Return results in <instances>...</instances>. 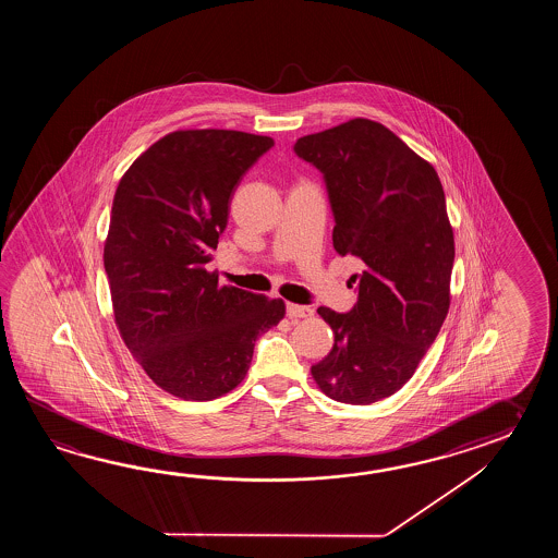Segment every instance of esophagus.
Masks as SVG:
<instances>
[{"mask_svg":"<svg viewBox=\"0 0 558 558\" xmlns=\"http://www.w3.org/2000/svg\"><path fill=\"white\" fill-rule=\"evenodd\" d=\"M313 315V308L305 305H295V303H287V317L291 319H305Z\"/></svg>","mask_w":558,"mask_h":558,"instance_id":"esophagus-1","label":"esophagus"}]
</instances>
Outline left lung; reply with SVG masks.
I'll return each mask as SVG.
<instances>
[{
  "instance_id": "obj_1",
  "label": "left lung",
  "mask_w": 558,
  "mask_h": 558,
  "mask_svg": "<svg viewBox=\"0 0 558 558\" xmlns=\"http://www.w3.org/2000/svg\"><path fill=\"white\" fill-rule=\"evenodd\" d=\"M293 149L323 173L332 247L361 265L351 277L355 307L317 308L335 344L311 375L332 401L375 403L413 377L449 313L454 239L445 191L430 163L371 119L305 135Z\"/></svg>"
}]
</instances>
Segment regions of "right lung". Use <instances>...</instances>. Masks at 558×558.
I'll return each instance as SVG.
<instances>
[{"mask_svg":"<svg viewBox=\"0 0 558 558\" xmlns=\"http://www.w3.org/2000/svg\"><path fill=\"white\" fill-rule=\"evenodd\" d=\"M271 137L173 131L119 181L104 247L123 343L157 387L185 401L233 391L259 335L283 319L281 299L219 284L207 269L241 178Z\"/></svg>","mask_w":558,"mask_h":558,"instance_id":"add662e5","label":"right lung"}]
</instances>
